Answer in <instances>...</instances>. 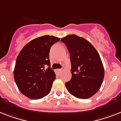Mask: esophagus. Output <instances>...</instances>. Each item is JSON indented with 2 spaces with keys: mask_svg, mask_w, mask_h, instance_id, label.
I'll use <instances>...</instances> for the list:
<instances>
[{
  "mask_svg": "<svg viewBox=\"0 0 121 121\" xmlns=\"http://www.w3.org/2000/svg\"><path fill=\"white\" fill-rule=\"evenodd\" d=\"M56 72L57 74H60V73H61L62 72V70L61 69H57L56 70Z\"/></svg>",
  "mask_w": 121,
  "mask_h": 121,
  "instance_id": "obj_1",
  "label": "esophagus"
}]
</instances>
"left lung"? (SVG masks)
Masks as SVG:
<instances>
[{
	"label": "left lung",
	"mask_w": 121,
	"mask_h": 121,
	"mask_svg": "<svg viewBox=\"0 0 121 121\" xmlns=\"http://www.w3.org/2000/svg\"><path fill=\"white\" fill-rule=\"evenodd\" d=\"M70 54L72 78L66 82L68 91L80 99L91 97L100 88L104 69L97 50L82 37L69 35L60 39Z\"/></svg>",
	"instance_id": "left-lung-1"
}]
</instances>
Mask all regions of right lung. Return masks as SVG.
Instances as JSON below:
<instances>
[{
	"mask_svg": "<svg viewBox=\"0 0 121 121\" xmlns=\"http://www.w3.org/2000/svg\"><path fill=\"white\" fill-rule=\"evenodd\" d=\"M59 41L57 37L42 36L29 42L19 52L14 80L19 90L26 97L38 99L51 91L56 74L49 67V51L52 46Z\"/></svg>",
	"mask_w": 121,
	"mask_h": 121,
	"instance_id": "right-lung-1",
	"label": "right lung"
}]
</instances>
